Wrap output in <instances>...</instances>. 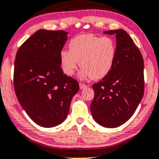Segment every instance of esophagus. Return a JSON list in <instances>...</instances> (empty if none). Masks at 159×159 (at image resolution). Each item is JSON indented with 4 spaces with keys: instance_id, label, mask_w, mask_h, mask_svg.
I'll return each instance as SVG.
<instances>
[{
    "instance_id": "34e87169",
    "label": "esophagus",
    "mask_w": 159,
    "mask_h": 159,
    "mask_svg": "<svg viewBox=\"0 0 159 159\" xmlns=\"http://www.w3.org/2000/svg\"><path fill=\"white\" fill-rule=\"evenodd\" d=\"M87 86H87V85H86V84H84V83H80V89H83L86 88Z\"/></svg>"
}]
</instances>
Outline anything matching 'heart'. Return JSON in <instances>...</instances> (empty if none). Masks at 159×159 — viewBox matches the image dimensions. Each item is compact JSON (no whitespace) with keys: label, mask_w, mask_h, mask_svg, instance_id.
I'll list each match as a JSON object with an SVG mask.
<instances>
[{"label":"heart","mask_w":159,"mask_h":159,"mask_svg":"<svg viewBox=\"0 0 159 159\" xmlns=\"http://www.w3.org/2000/svg\"><path fill=\"white\" fill-rule=\"evenodd\" d=\"M117 54L114 39L93 35H80L69 43V51L60 52L61 67L64 74L72 76L78 65L81 66L80 76L94 80L103 78L111 71Z\"/></svg>","instance_id":"heart-1"}]
</instances>
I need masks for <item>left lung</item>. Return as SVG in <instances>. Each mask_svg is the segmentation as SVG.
<instances>
[{
  "mask_svg": "<svg viewBox=\"0 0 159 159\" xmlns=\"http://www.w3.org/2000/svg\"><path fill=\"white\" fill-rule=\"evenodd\" d=\"M116 35L117 54L111 70L93 85L94 120L107 128L117 127L134 114L144 94V62L139 49L123 30L105 31Z\"/></svg>",
  "mask_w": 159,
  "mask_h": 159,
  "instance_id": "8db88e82",
  "label": "left lung"
}]
</instances>
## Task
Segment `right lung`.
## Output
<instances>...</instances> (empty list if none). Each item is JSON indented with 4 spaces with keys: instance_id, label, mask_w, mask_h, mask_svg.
<instances>
[{
    "instance_id": "right-lung-1",
    "label": "right lung",
    "mask_w": 159,
    "mask_h": 159,
    "mask_svg": "<svg viewBox=\"0 0 159 159\" xmlns=\"http://www.w3.org/2000/svg\"><path fill=\"white\" fill-rule=\"evenodd\" d=\"M62 30H39L19 48L13 86L20 105L35 124L52 127L69 113L78 82L64 74L60 52L67 39Z\"/></svg>"
}]
</instances>
